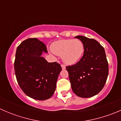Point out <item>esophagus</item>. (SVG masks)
Here are the masks:
<instances>
[{"mask_svg": "<svg viewBox=\"0 0 121 121\" xmlns=\"http://www.w3.org/2000/svg\"><path fill=\"white\" fill-rule=\"evenodd\" d=\"M61 68H62V69H65V66L64 65V64H61Z\"/></svg>", "mask_w": 121, "mask_h": 121, "instance_id": "esophagus-1", "label": "esophagus"}]
</instances>
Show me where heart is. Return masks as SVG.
I'll use <instances>...</instances> for the list:
<instances>
[{
	"instance_id": "obj_1",
	"label": "heart",
	"mask_w": 121,
	"mask_h": 121,
	"mask_svg": "<svg viewBox=\"0 0 121 121\" xmlns=\"http://www.w3.org/2000/svg\"><path fill=\"white\" fill-rule=\"evenodd\" d=\"M52 51L55 54L61 56L67 64H74L83 56L84 46L78 39H67L56 41L52 44Z\"/></svg>"
}]
</instances>
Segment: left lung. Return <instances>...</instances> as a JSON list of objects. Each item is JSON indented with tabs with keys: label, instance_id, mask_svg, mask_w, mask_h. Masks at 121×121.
<instances>
[{
	"label": "left lung",
	"instance_id": "left-lung-1",
	"mask_svg": "<svg viewBox=\"0 0 121 121\" xmlns=\"http://www.w3.org/2000/svg\"><path fill=\"white\" fill-rule=\"evenodd\" d=\"M75 38L83 43V56L75 64L67 66L71 88L82 98L92 97L102 90L108 75V63L104 47L97 40L82 36Z\"/></svg>",
	"mask_w": 121,
	"mask_h": 121
}]
</instances>
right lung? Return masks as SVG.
<instances>
[{"label":"right lung","instance_id":"add662e5","mask_svg":"<svg viewBox=\"0 0 121 121\" xmlns=\"http://www.w3.org/2000/svg\"><path fill=\"white\" fill-rule=\"evenodd\" d=\"M47 53L44 43L36 38L22 41L17 47L14 63L17 81L26 95L37 100H46L53 95L60 64L48 63L41 57Z\"/></svg>","mask_w":121,"mask_h":121}]
</instances>
